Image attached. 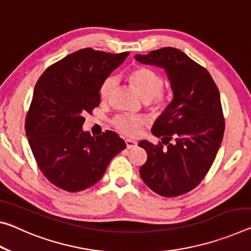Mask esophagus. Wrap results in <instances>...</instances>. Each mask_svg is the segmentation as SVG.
Here are the masks:
<instances>
[{"instance_id":"1","label":"esophagus","mask_w":251,"mask_h":251,"mask_svg":"<svg viewBox=\"0 0 251 251\" xmlns=\"http://www.w3.org/2000/svg\"><path fill=\"white\" fill-rule=\"evenodd\" d=\"M125 143H126V147L128 150L133 149V147H135V146L137 145V143L135 142V141H133V140H125Z\"/></svg>"}]
</instances>
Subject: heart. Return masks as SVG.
I'll return each mask as SVG.
<instances>
[{
	"label": "heart",
	"mask_w": 251,
	"mask_h": 251,
	"mask_svg": "<svg viewBox=\"0 0 251 251\" xmlns=\"http://www.w3.org/2000/svg\"><path fill=\"white\" fill-rule=\"evenodd\" d=\"M129 80L133 83L135 90L143 100H151L160 95L163 89V79L153 70L147 68H137L129 75ZM117 86V78L114 75L107 77L99 87V96L102 100H107ZM162 100L158 98L155 106L161 107ZM116 129L126 136H136L140 134L145 121L136 116H117L113 122Z\"/></svg>",
	"instance_id": "heart-1"
}]
</instances>
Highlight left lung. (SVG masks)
<instances>
[{"mask_svg": "<svg viewBox=\"0 0 251 251\" xmlns=\"http://www.w3.org/2000/svg\"><path fill=\"white\" fill-rule=\"evenodd\" d=\"M135 60L164 70L173 93L152 127L162 143H138L147 153L141 177L162 197L181 196L202 181L221 145L225 119L220 94L208 71L176 48L136 54Z\"/></svg>", "mask_w": 251, "mask_h": 251, "instance_id": "left-lung-1", "label": "left lung"}]
</instances>
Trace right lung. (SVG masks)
Listing matches in <instances>:
<instances>
[{"label": "right lung", "instance_id": "1", "mask_svg": "<svg viewBox=\"0 0 251 251\" xmlns=\"http://www.w3.org/2000/svg\"><path fill=\"white\" fill-rule=\"evenodd\" d=\"M128 54L86 48L50 66L39 78L25 130L40 170L58 188L68 192L88 189L126 149L115 132L91 136L82 125L83 115L100 104L101 82Z\"/></svg>", "mask_w": 251, "mask_h": 251}]
</instances>
